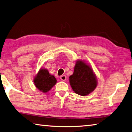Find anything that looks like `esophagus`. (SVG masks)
I'll return each instance as SVG.
<instances>
[{"label":"esophagus","mask_w":132,"mask_h":132,"mask_svg":"<svg viewBox=\"0 0 132 132\" xmlns=\"http://www.w3.org/2000/svg\"><path fill=\"white\" fill-rule=\"evenodd\" d=\"M60 79H61L62 81H65L66 80L67 77H66V75H62L61 76V77H60Z\"/></svg>","instance_id":"obj_1"}]
</instances>
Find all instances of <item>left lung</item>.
<instances>
[{"instance_id": "left-lung-1", "label": "left lung", "mask_w": 132, "mask_h": 132, "mask_svg": "<svg viewBox=\"0 0 132 132\" xmlns=\"http://www.w3.org/2000/svg\"><path fill=\"white\" fill-rule=\"evenodd\" d=\"M69 82L73 91L81 96L90 94L98 85L92 67L81 59H77L76 62L73 75L69 77Z\"/></svg>"}]
</instances>
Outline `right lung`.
<instances>
[{
  "label": "right lung",
  "mask_w": 132,
  "mask_h": 132,
  "mask_svg": "<svg viewBox=\"0 0 132 132\" xmlns=\"http://www.w3.org/2000/svg\"><path fill=\"white\" fill-rule=\"evenodd\" d=\"M57 80L54 76L51 75L47 69L41 68L34 78V83L38 90L42 93L50 91L56 84Z\"/></svg>",
  "instance_id": "1"
}]
</instances>
